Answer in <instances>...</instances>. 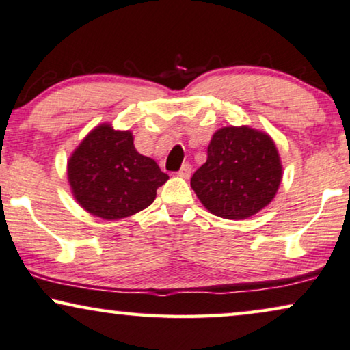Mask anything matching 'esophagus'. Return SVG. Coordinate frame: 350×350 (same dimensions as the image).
I'll return each instance as SVG.
<instances>
[{
	"label": "esophagus",
	"instance_id": "esophagus-1",
	"mask_svg": "<svg viewBox=\"0 0 350 350\" xmlns=\"http://www.w3.org/2000/svg\"><path fill=\"white\" fill-rule=\"evenodd\" d=\"M191 170H193V169H191L189 164H183V165H181V169L178 170V176H181V178L188 180L189 176H191Z\"/></svg>",
	"mask_w": 350,
	"mask_h": 350
}]
</instances>
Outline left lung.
<instances>
[{
	"label": "left lung",
	"mask_w": 350,
	"mask_h": 350,
	"mask_svg": "<svg viewBox=\"0 0 350 350\" xmlns=\"http://www.w3.org/2000/svg\"><path fill=\"white\" fill-rule=\"evenodd\" d=\"M280 181L274 140L248 126H229L213 133L207 162L194 172L191 188L210 213L245 219L274 199Z\"/></svg>",
	"instance_id": "8db88e82"
}]
</instances>
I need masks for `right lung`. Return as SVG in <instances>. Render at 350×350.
Instances as JSON below:
<instances>
[{
    "label": "right lung",
    "instance_id": "right-lung-1",
    "mask_svg": "<svg viewBox=\"0 0 350 350\" xmlns=\"http://www.w3.org/2000/svg\"><path fill=\"white\" fill-rule=\"evenodd\" d=\"M169 180L151 157L133 146L131 131L100 124L68 159L75 199L94 217L121 219L150 207L156 191Z\"/></svg>",
    "mask_w": 350,
    "mask_h": 350
}]
</instances>
